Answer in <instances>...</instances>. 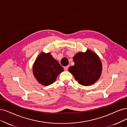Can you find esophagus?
Returning a JSON list of instances; mask_svg holds the SVG:
<instances>
[{"instance_id": "esophagus-1", "label": "esophagus", "mask_w": 127, "mask_h": 127, "mask_svg": "<svg viewBox=\"0 0 127 127\" xmlns=\"http://www.w3.org/2000/svg\"><path fill=\"white\" fill-rule=\"evenodd\" d=\"M68 67H69L68 66H65V67H64V69L65 70V71H67L68 68Z\"/></svg>"}]
</instances>
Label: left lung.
I'll list each match as a JSON object with an SVG mask.
<instances>
[{"mask_svg":"<svg viewBox=\"0 0 127 127\" xmlns=\"http://www.w3.org/2000/svg\"><path fill=\"white\" fill-rule=\"evenodd\" d=\"M74 66H70L68 71L78 83L83 86H90L99 79L102 66L98 55L91 50L85 52H78L74 56Z\"/></svg>","mask_w":127,"mask_h":127,"instance_id":"1","label":"left lung"}]
</instances>
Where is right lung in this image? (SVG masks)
Returning a JSON list of instances; mask_svg holds the SVG:
<instances>
[{
  "label": "right lung",
  "mask_w": 127,
  "mask_h": 127,
  "mask_svg": "<svg viewBox=\"0 0 127 127\" xmlns=\"http://www.w3.org/2000/svg\"><path fill=\"white\" fill-rule=\"evenodd\" d=\"M63 71L62 66L50 52H41L37 56L32 67L34 77L43 86H48L53 83Z\"/></svg>",
  "instance_id": "1"
}]
</instances>
